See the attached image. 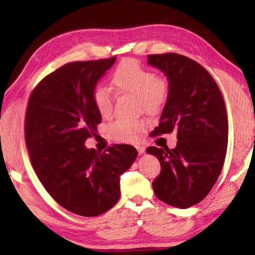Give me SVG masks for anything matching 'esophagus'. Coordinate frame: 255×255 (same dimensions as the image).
Here are the masks:
<instances>
[{"instance_id":"1","label":"esophagus","mask_w":255,"mask_h":255,"mask_svg":"<svg viewBox=\"0 0 255 255\" xmlns=\"http://www.w3.org/2000/svg\"><path fill=\"white\" fill-rule=\"evenodd\" d=\"M136 149H137V151H138V153H139V154H142L145 151L144 146H142V145H136Z\"/></svg>"}]
</instances>
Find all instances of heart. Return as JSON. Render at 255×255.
I'll return each instance as SVG.
<instances>
[{
    "mask_svg": "<svg viewBox=\"0 0 255 255\" xmlns=\"http://www.w3.org/2000/svg\"><path fill=\"white\" fill-rule=\"evenodd\" d=\"M111 84L117 94L136 97L138 110L149 115L158 113L170 96V83L166 76L155 74L134 58L122 60L115 68ZM92 103L101 117L107 118L112 115L114 98L109 89H95ZM146 126L148 123L142 119H117L107 127V134L114 140L134 142Z\"/></svg>",
    "mask_w": 255,
    "mask_h": 255,
    "instance_id": "1",
    "label": "heart"
}]
</instances>
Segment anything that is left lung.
<instances>
[{
  "label": "left lung",
  "mask_w": 255,
  "mask_h": 255,
  "mask_svg": "<svg viewBox=\"0 0 255 255\" xmlns=\"http://www.w3.org/2000/svg\"><path fill=\"white\" fill-rule=\"evenodd\" d=\"M148 63L170 83V96L150 136L176 132L177 138L174 149H146L161 167L153 190L163 202L188 208L208 195L222 170L229 135L225 100L210 72L194 59L176 53L150 54Z\"/></svg>",
  "instance_id": "obj_1"
}]
</instances>
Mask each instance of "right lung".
I'll use <instances>...</instances> for the list:
<instances>
[{"label": "right lung", "instance_id": "obj_1", "mask_svg": "<svg viewBox=\"0 0 255 255\" xmlns=\"http://www.w3.org/2000/svg\"><path fill=\"white\" fill-rule=\"evenodd\" d=\"M116 57L73 61L43 78L29 96L24 136L34 171L50 196L69 212L95 217L120 198V176L137 150L114 144L86 149L102 117L92 103L98 81Z\"/></svg>", "mask_w": 255, "mask_h": 255}]
</instances>
